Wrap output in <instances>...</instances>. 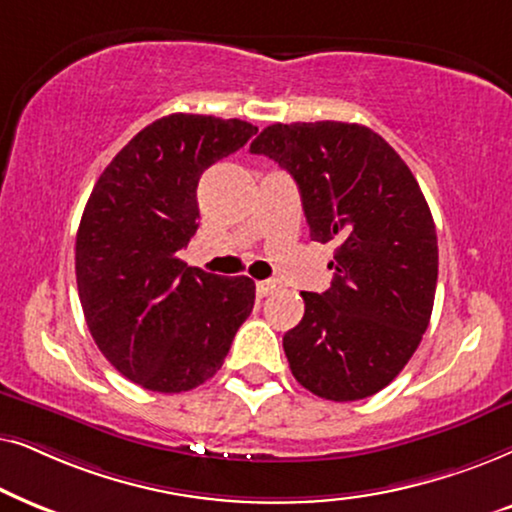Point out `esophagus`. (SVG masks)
Listing matches in <instances>:
<instances>
[{
    "instance_id": "esophagus-1",
    "label": "esophagus",
    "mask_w": 512,
    "mask_h": 512,
    "mask_svg": "<svg viewBox=\"0 0 512 512\" xmlns=\"http://www.w3.org/2000/svg\"><path fill=\"white\" fill-rule=\"evenodd\" d=\"M276 288H278V281H260V283H257V295L267 297V295H271V292H274Z\"/></svg>"
}]
</instances>
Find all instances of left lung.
I'll return each mask as SVG.
<instances>
[{"instance_id":"obj_1","label":"left lung","mask_w":512,"mask_h":512,"mask_svg":"<svg viewBox=\"0 0 512 512\" xmlns=\"http://www.w3.org/2000/svg\"><path fill=\"white\" fill-rule=\"evenodd\" d=\"M295 177L313 241H339L330 288L302 292L304 318L285 332L295 379L351 403L391 384L431 320L438 236L412 170L360 124H274L252 140Z\"/></svg>"}]
</instances>
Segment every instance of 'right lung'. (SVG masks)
<instances>
[{"label":"right lung","instance_id":"right-lung-1","mask_svg":"<svg viewBox=\"0 0 512 512\" xmlns=\"http://www.w3.org/2000/svg\"><path fill=\"white\" fill-rule=\"evenodd\" d=\"M255 133L241 119H156L88 196L74 250L86 325L102 356L149 391H192L213 377L255 304L252 278L215 276L177 257L199 229L203 170Z\"/></svg>","mask_w":512,"mask_h":512}]
</instances>
